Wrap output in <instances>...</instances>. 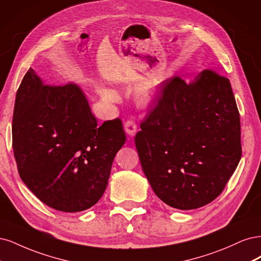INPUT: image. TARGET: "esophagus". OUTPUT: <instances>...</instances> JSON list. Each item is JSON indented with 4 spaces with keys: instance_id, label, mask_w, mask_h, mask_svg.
Returning a JSON list of instances; mask_svg holds the SVG:
<instances>
[{
    "instance_id": "34e87169",
    "label": "esophagus",
    "mask_w": 261,
    "mask_h": 261,
    "mask_svg": "<svg viewBox=\"0 0 261 261\" xmlns=\"http://www.w3.org/2000/svg\"><path fill=\"white\" fill-rule=\"evenodd\" d=\"M137 129H138V127H137V123L134 122L133 120H128L127 122L124 123V131L127 132L130 137L136 136Z\"/></svg>"
}]
</instances>
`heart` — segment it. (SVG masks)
I'll return each mask as SVG.
<instances>
[{"instance_id": "obj_1", "label": "heart", "mask_w": 261, "mask_h": 261, "mask_svg": "<svg viewBox=\"0 0 261 261\" xmlns=\"http://www.w3.org/2000/svg\"><path fill=\"white\" fill-rule=\"evenodd\" d=\"M98 93L105 100H107V102H117V100H118V94H117L116 92L112 89L99 87L98 88ZM141 100L143 103H147L149 100V94L148 93L143 94Z\"/></svg>"}]
</instances>
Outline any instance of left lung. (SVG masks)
Listing matches in <instances>:
<instances>
[{
	"mask_svg": "<svg viewBox=\"0 0 261 261\" xmlns=\"http://www.w3.org/2000/svg\"><path fill=\"white\" fill-rule=\"evenodd\" d=\"M136 146L143 172L168 206L190 210L221 194L241 161V122L228 78L204 70L187 83L164 82L141 123Z\"/></svg>",
	"mask_w": 261,
	"mask_h": 261,
	"instance_id": "1",
	"label": "left lung"
}]
</instances>
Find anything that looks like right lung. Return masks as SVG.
<instances>
[{
	"label": "right lung",
	"instance_id": "obj_1",
	"mask_svg": "<svg viewBox=\"0 0 261 261\" xmlns=\"http://www.w3.org/2000/svg\"><path fill=\"white\" fill-rule=\"evenodd\" d=\"M12 129L21 180L45 205L64 213L97 203L125 142L120 119L98 127L79 86L44 85L32 68L16 94Z\"/></svg>",
	"mask_w": 261,
	"mask_h": 261
}]
</instances>
